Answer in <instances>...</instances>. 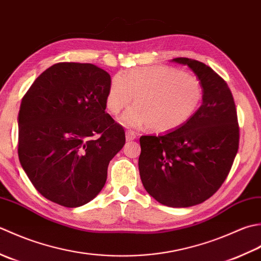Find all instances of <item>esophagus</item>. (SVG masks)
I'll use <instances>...</instances> for the list:
<instances>
[{
  "instance_id": "obj_1",
  "label": "esophagus",
  "mask_w": 261,
  "mask_h": 261,
  "mask_svg": "<svg viewBox=\"0 0 261 261\" xmlns=\"http://www.w3.org/2000/svg\"><path fill=\"white\" fill-rule=\"evenodd\" d=\"M135 138H136V134H135V133H133V132H130V130H127V132H126V141H127V142L135 140Z\"/></svg>"
}]
</instances>
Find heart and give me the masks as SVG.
Segmentation results:
<instances>
[{
    "mask_svg": "<svg viewBox=\"0 0 261 261\" xmlns=\"http://www.w3.org/2000/svg\"><path fill=\"white\" fill-rule=\"evenodd\" d=\"M135 97L134 107L120 117L130 128L147 126L156 133L173 130L188 121L203 99V88L190 74L169 66H144L117 74L110 83L106 106L117 115Z\"/></svg>",
    "mask_w": 261,
    "mask_h": 261,
    "instance_id": "b5f03b06",
    "label": "heart"
}]
</instances>
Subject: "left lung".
<instances>
[{
    "label": "left lung",
    "mask_w": 261,
    "mask_h": 261,
    "mask_svg": "<svg viewBox=\"0 0 261 261\" xmlns=\"http://www.w3.org/2000/svg\"><path fill=\"white\" fill-rule=\"evenodd\" d=\"M200 81L203 103L186 123L161 136H141L138 159L145 190L159 203L190 207L203 203L224 182L239 148V124L230 88L204 63L186 57Z\"/></svg>",
    "instance_id": "obj_1"
}]
</instances>
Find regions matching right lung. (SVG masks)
I'll use <instances>...</instances> for the list:
<instances>
[{"mask_svg": "<svg viewBox=\"0 0 261 261\" xmlns=\"http://www.w3.org/2000/svg\"><path fill=\"white\" fill-rule=\"evenodd\" d=\"M109 74L90 63H57L20 105L18 154L34 187L54 203L79 207L103 188L125 132L106 113Z\"/></svg>", "mask_w": 261, "mask_h": 261, "instance_id": "right-lung-1", "label": "right lung"}]
</instances>
